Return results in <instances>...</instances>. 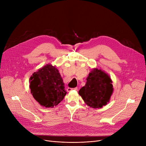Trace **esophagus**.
I'll list each match as a JSON object with an SVG mask.
<instances>
[{
	"mask_svg": "<svg viewBox=\"0 0 146 146\" xmlns=\"http://www.w3.org/2000/svg\"><path fill=\"white\" fill-rule=\"evenodd\" d=\"M78 87H76V88H68L67 89V91L68 92H70V91H72V90H74V91H78Z\"/></svg>",
	"mask_w": 146,
	"mask_h": 146,
	"instance_id": "esophagus-1",
	"label": "esophagus"
}]
</instances>
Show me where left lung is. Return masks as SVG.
I'll return each mask as SVG.
<instances>
[{
	"label": "left lung",
	"instance_id": "obj_1",
	"mask_svg": "<svg viewBox=\"0 0 146 146\" xmlns=\"http://www.w3.org/2000/svg\"><path fill=\"white\" fill-rule=\"evenodd\" d=\"M113 91L110 77L104 71L96 68L89 74L86 84L80 88L79 94L86 105L94 109H99L109 102Z\"/></svg>",
	"mask_w": 146,
	"mask_h": 146
}]
</instances>
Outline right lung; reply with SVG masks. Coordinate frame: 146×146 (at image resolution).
Masks as SVG:
<instances>
[{
  "instance_id": "right-lung-1",
  "label": "right lung",
  "mask_w": 146,
  "mask_h": 146,
  "mask_svg": "<svg viewBox=\"0 0 146 146\" xmlns=\"http://www.w3.org/2000/svg\"><path fill=\"white\" fill-rule=\"evenodd\" d=\"M58 69L46 64L35 72L30 78V89L34 98L42 106H57L67 94Z\"/></svg>"
}]
</instances>
